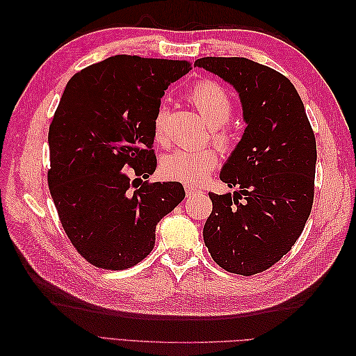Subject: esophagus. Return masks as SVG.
Segmentation results:
<instances>
[{
  "mask_svg": "<svg viewBox=\"0 0 356 356\" xmlns=\"http://www.w3.org/2000/svg\"><path fill=\"white\" fill-rule=\"evenodd\" d=\"M184 190H186L187 197H188V196H193V195H197V193H202L200 188H197V187H195V186H191V184H186V186H184Z\"/></svg>",
  "mask_w": 356,
  "mask_h": 356,
  "instance_id": "34e87169",
  "label": "esophagus"
}]
</instances>
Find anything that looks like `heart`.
<instances>
[{
	"mask_svg": "<svg viewBox=\"0 0 356 356\" xmlns=\"http://www.w3.org/2000/svg\"><path fill=\"white\" fill-rule=\"evenodd\" d=\"M188 101L196 106L207 123L212 127L211 139L221 152L227 153L234 147L236 135L229 124L233 113V101L221 84L212 80H200L190 88ZM168 106L161 104L153 118V134L156 143L166 147L168 136ZM218 166V153L212 147L199 149H175L165 156L160 163L161 174L172 179L200 184Z\"/></svg>",
	"mask_w": 356,
	"mask_h": 356,
	"instance_id": "obj_1",
	"label": "heart"
}]
</instances>
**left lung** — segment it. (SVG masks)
I'll return each instance as SVG.
<instances>
[{"label": "left lung", "instance_id": "1", "mask_svg": "<svg viewBox=\"0 0 356 356\" xmlns=\"http://www.w3.org/2000/svg\"><path fill=\"white\" fill-rule=\"evenodd\" d=\"M239 92L245 134L220 179L238 191L209 193L203 241L224 270L251 276L276 264L303 233L315 196L316 139L285 75L246 58L195 62Z\"/></svg>", "mask_w": 356, "mask_h": 356}]
</instances>
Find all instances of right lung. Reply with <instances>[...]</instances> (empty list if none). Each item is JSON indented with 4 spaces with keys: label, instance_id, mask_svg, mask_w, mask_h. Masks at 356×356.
Listing matches in <instances>:
<instances>
[{
    "label": "right lung",
    "instance_id": "add662e5",
    "mask_svg": "<svg viewBox=\"0 0 356 356\" xmlns=\"http://www.w3.org/2000/svg\"><path fill=\"white\" fill-rule=\"evenodd\" d=\"M187 60L117 55L68 81L49 127V190L77 252L106 270L143 261L157 222L184 199L181 182H149L153 118Z\"/></svg>",
    "mask_w": 356,
    "mask_h": 356
}]
</instances>
